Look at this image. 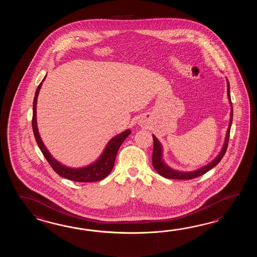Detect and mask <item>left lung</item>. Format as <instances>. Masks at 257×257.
I'll use <instances>...</instances> for the list:
<instances>
[{
    "mask_svg": "<svg viewBox=\"0 0 257 257\" xmlns=\"http://www.w3.org/2000/svg\"><path fill=\"white\" fill-rule=\"evenodd\" d=\"M227 92H228V98H229V104L231 105V100H230V93H229V83L228 79H227ZM233 110L232 106L230 108V119H229V127L227 131L226 138H225V142H224L223 147L221 149L220 153H218V156L214 159L212 162H210L209 164L203 166L199 169L196 171H192V172H181V171H176V170L170 168L167 164L164 163L163 160V147L162 144L160 143L157 138L153 135V165L154 169L157 171L159 175L164 176L165 178L168 179H180V180H189L198 177L200 175L206 174L209 170L214 168L217 164L220 162V160L223 158L224 154L227 151L228 147V143H229V131H230V126L232 123V114Z\"/></svg>",
    "mask_w": 257,
    "mask_h": 257,
    "instance_id": "8db88e82",
    "label": "left lung"
}]
</instances>
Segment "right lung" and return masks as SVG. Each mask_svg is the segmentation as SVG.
I'll use <instances>...</instances> for the list:
<instances>
[{
  "label": "right lung",
  "mask_w": 257,
  "mask_h": 257,
  "mask_svg": "<svg viewBox=\"0 0 257 257\" xmlns=\"http://www.w3.org/2000/svg\"><path fill=\"white\" fill-rule=\"evenodd\" d=\"M45 78L42 80V82H40L39 87L36 91L33 102L32 127H33L34 136H35L36 142L38 143L40 151L43 153L45 158L49 162L52 169L54 170L55 172L58 175H60L61 177H64L69 180L81 182V183H86V182L89 183V182L103 180L107 175H109L110 172L113 169L117 152L119 150L121 144L131 134V130L123 131L120 134L111 139L104 149V152L101 154V156L94 163L90 165L82 167V168H71V167H67L65 165L60 164V162L55 160L54 157H52V155L49 153L48 149L44 145L43 142L39 136L38 125H37V101H38L39 90L41 88Z\"/></svg>",
  "instance_id": "add662e5"
}]
</instances>
